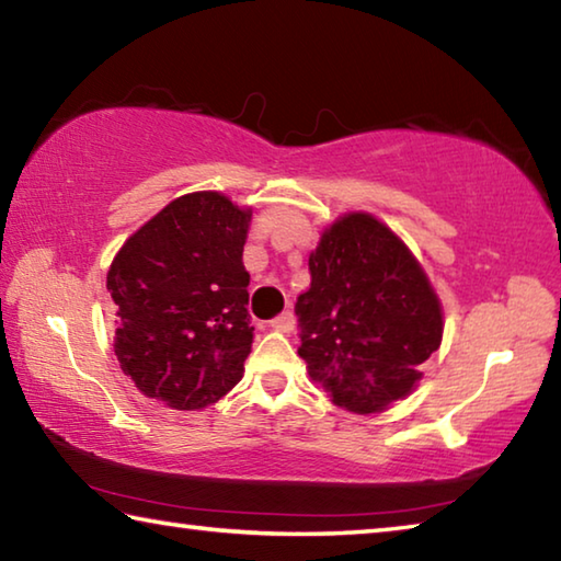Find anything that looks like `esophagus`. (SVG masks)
Here are the masks:
<instances>
[{"instance_id":"1","label":"esophagus","mask_w":561,"mask_h":561,"mask_svg":"<svg viewBox=\"0 0 561 561\" xmlns=\"http://www.w3.org/2000/svg\"><path fill=\"white\" fill-rule=\"evenodd\" d=\"M270 327L274 331H282V334H289V331L294 329V314H291V311H282L279 317H274L270 321Z\"/></svg>"}]
</instances>
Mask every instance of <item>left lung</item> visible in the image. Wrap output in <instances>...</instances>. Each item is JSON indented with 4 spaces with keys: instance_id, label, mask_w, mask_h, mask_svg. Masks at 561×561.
Segmentation results:
<instances>
[{
    "instance_id": "8db88e82",
    "label": "left lung",
    "mask_w": 561,
    "mask_h": 561,
    "mask_svg": "<svg viewBox=\"0 0 561 561\" xmlns=\"http://www.w3.org/2000/svg\"><path fill=\"white\" fill-rule=\"evenodd\" d=\"M299 294V356L331 403L368 415L415 391L443 341V307L428 274L391 227L348 213L309 254Z\"/></svg>"
}]
</instances>
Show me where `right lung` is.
I'll return each mask as SVG.
<instances>
[{
    "mask_svg": "<svg viewBox=\"0 0 561 561\" xmlns=\"http://www.w3.org/2000/svg\"><path fill=\"white\" fill-rule=\"evenodd\" d=\"M252 210L187 193L133 232L106 274L113 348L146 398L201 411L240 383L252 351L242 250Z\"/></svg>",
    "mask_w": 561,
    "mask_h": 561,
    "instance_id": "1",
    "label": "right lung"
}]
</instances>
